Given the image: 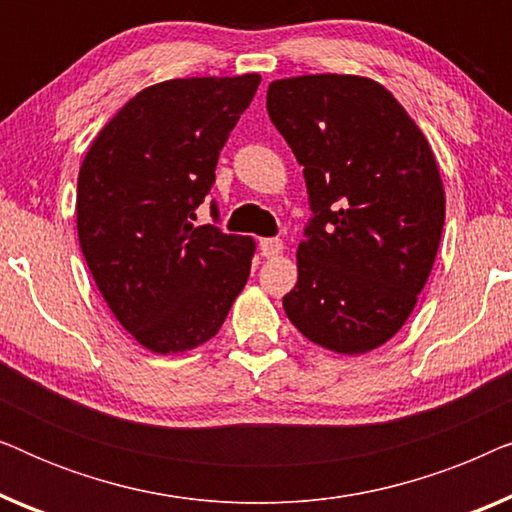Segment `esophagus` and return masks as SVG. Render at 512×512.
<instances>
[{"label": "esophagus", "instance_id": "34e87169", "mask_svg": "<svg viewBox=\"0 0 512 512\" xmlns=\"http://www.w3.org/2000/svg\"><path fill=\"white\" fill-rule=\"evenodd\" d=\"M284 251V242L277 240V237H265V240H261V254L265 258H275Z\"/></svg>", "mask_w": 512, "mask_h": 512}]
</instances>
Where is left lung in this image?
<instances>
[{"instance_id":"left-lung-1","label":"left lung","mask_w":512,"mask_h":512,"mask_svg":"<svg viewBox=\"0 0 512 512\" xmlns=\"http://www.w3.org/2000/svg\"><path fill=\"white\" fill-rule=\"evenodd\" d=\"M268 114L303 165L314 212L286 317L328 352H373L415 310L443 235L429 139L382 83L356 74L272 81Z\"/></svg>"}]
</instances>
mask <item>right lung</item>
<instances>
[{
	"label": "right lung",
	"mask_w": 512,
	"mask_h": 512,
	"mask_svg": "<svg viewBox=\"0 0 512 512\" xmlns=\"http://www.w3.org/2000/svg\"><path fill=\"white\" fill-rule=\"evenodd\" d=\"M261 74L139 90L97 132L76 181V230L102 298L153 354L212 340L247 284L256 242L193 226L219 151Z\"/></svg>",
	"instance_id": "1"
}]
</instances>
